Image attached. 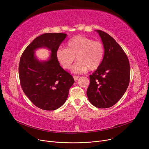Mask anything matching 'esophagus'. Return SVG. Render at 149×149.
<instances>
[{"mask_svg":"<svg viewBox=\"0 0 149 149\" xmlns=\"http://www.w3.org/2000/svg\"><path fill=\"white\" fill-rule=\"evenodd\" d=\"M73 77H74V80H75V81H77L78 79H79V77H78V76L74 75V76H73Z\"/></svg>","mask_w":149,"mask_h":149,"instance_id":"1","label":"esophagus"}]
</instances>
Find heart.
I'll return each instance as SVG.
<instances>
[{
  "mask_svg": "<svg viewBox=\"0 0 149 149\" xmlns=\"http://www.w3.org/2000/svg\"><path fill=\"white\" fill-rule=\"evenodd\" d=\"M60 65L69 69L76 58L77 61L72 68V72L79 74L97 69L101 65L104 56L103 44L99 41L81 36L72 38L66 48H59L56 53Z\"/></svg>",
  "mask_w": 149,
  "mask_h": 149,
  "instance_id": "1",
  "label": "heart"
}]
</instances>
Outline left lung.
<instances>
[{"label": "left lung", "instance_id": "1", "mask_svg": "<svg viewBox=\"0 0 149 149\" xmlns=\"http://www.w3.org/2000/svg\"><path fill=\"white\" fill-rule=\"evenodd\" d=\"M104 48L101 65L89 75L87 96L98 108L115 104L126 91L130 81V67L127 55L115 39L103 31L97 30Z\"/></svg>", "mask_w": 149, "mask_h": 149}]
</instances>
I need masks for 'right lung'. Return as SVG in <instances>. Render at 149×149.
Returning a JSON list of instances; mask_svg holds the SVG:
<instances>
[{
	"mask_svg": "<svg viewBox=\"0 0 149 149\" xmlns=\"http://www.w3.org/2000/svg\"><path fill=\"white\" fill-rule=\"evenodd\" d=\"M67 35L45 33L36 37L20 57L19 75L23 92L36 106L43 110L54 111L67 100L74 83L73 77L63 69L56 58V51ZM46 47L52 53L48 61L40 62L34 51Z\"/></svg>",
	"mask_w": 149,
	"mask_h": 149,
	"instance_id": "add662e5",
	"label": "right lung"
}]
</instances>
